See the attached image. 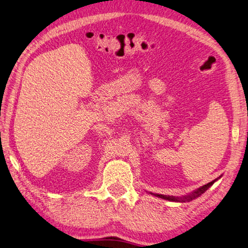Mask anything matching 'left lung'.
<instances>
[{
	"instance_id": "1",
	"label": "left lung",
	"mask_w": 248,
	"mask_h": 248,
	"mask_svg": "<svg viewBox=\"0 0 248 248\" xmlns=\"http://www.w3.org/2000/svg\"><path fill=\"white\" fill-rule=\"evenodd\" d=\"M221 177V175H220ZM219 177V178H220ZM215 179V180H213L211 182H209V184L204 185L202 186H200V188L193 190V191L191 193H189V195H186V196H182V197H173V196H166V195H159V193H153V192H150L151 195L155 196L157 197V198H162V199H166V200H169V202H191V200L198 198L199 196H202V193L204 191H207L208 189L210 188L211 186H213L215 182H216L218 179Z\"/></svg>"
}]
</instances>
